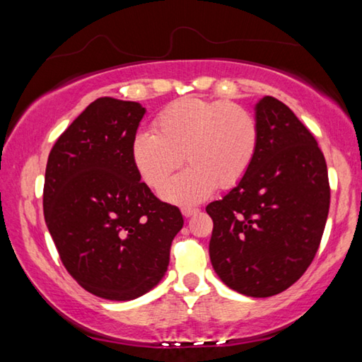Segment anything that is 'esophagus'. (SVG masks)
<instances>
[{
  "label": "esophagus",
  "mask_w": 362,
  "mask_h": 362,
  "mask_svg": "<svg viewBox=\"0 0 362 362\" xmlns=\"http://www.w3.org/2000/svg\"><path fill=\"white\" fill-rule=\"evenodd\" d=\"M198 212H199L198 207H182L183 217H192V216H196Z\"/></svg>",
  "instance_id": "34e87169"
}]
</instances>
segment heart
Segmentation results:
<instances>
[{
	"label": "heart",
	"instance_id": "1",
	"mask_svg": "<svg viewBox=\"0 0 362 362\" xmlns=\"http://www.w3.org/2000/svg\"><path fill=\"white\" fill-rule=\"evenodd\" d=\"M259 126L247 108L233 102L183 97L163 110L155 132L134 137L132 159L146 185L163 187L185 156L188 169L163 188L170 203L193 204L214 188L235 187L252 164Z\"/></svg>",
	"mask_w": 362,
	"mask_h": 362
}]
</instances>
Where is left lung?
<instances>
[{
	"instance_id": "8db88e82",
	"label": "left lung",
	"mask_w": 362,
	"mask_h": 362,
	"mask_svg": "<svg viewBox=\"0 0 362 362\" xmlns=\"http://www.w3.org/2000/svg\"><path fill=\"white\" fill-rule=\"evenodd\" d=\"M259 144L240 183L207 204L212 267L230 289L272 297L306 272L326 226V159L303 122L274 97L255 105Z\"/></svg>"
}]
</instances>
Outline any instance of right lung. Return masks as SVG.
Returning a JSON list of instances; mask_svg holds the SVG:
<instances>
[{
	"mask_svg": "<svg viewBox=\"0 0 362 362\" xmlns=\"http://www.w3.org/2000/svg\"><path fill=\"white\" fill-rule=\"evenodd\" d=\"M145 112L100 97L57 139L46 166L42 207L60 260L86 291L118 302L163 279L183 226L179 207L159 201L134 164Z\"/></svg>",
	"mask_w": 362,
	"mask_h": 362,
	"instance_id": "obj_1",
	"label": "right lung"
}]
</instances>
